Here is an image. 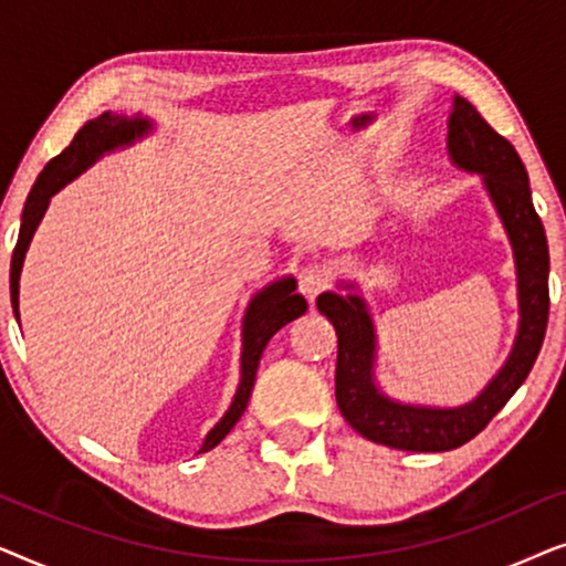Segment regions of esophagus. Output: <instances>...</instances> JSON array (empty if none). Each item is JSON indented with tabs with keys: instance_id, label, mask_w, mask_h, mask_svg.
Wrapping results in <instances>:
<instances>
[{
	"instance_id": "34e87169",
	"label": "esophagus",
	"mask_w": 566,
	"mask_h": 566,
	"mask_svg": "<svg viewBox=\"0 0 566 566\" xmlns=\"http://www.w3.org/2000/svg\"><path fill=\"white\" fill-rule=\"evenodd\" d=\"M329 285V270L324 265H306L298 273V291L304 293L308 301H314L319 293Z\"/></svg>"
}]
</instances>
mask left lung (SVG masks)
Here are the masks:
<instances>
[{
    "instance_id": "left-lung-1",
    "label": "left lung",
    "mask_w": 566,
    "mask_h": 566,
    "mask_svg": "<svg viewBox=\"0 0 566 566\" xmlns=\"http://www.w3.org/2000/svg\"><path fill=\"white\" fill-rule=\"evenodd\" d=\"M448 154L459 169L482 175L515 254L521 324L505 366L484 391L461 407L401 405L389 399L376 386V329L366 301L358 293L343 296L335 291L316 298V308L337 332L335 397L339 412L363 438L399 451H453L479 436L528 378L548 322L546 231L533 208L528 172L515 146L500 136L469 99L455 95L448 118ZM345 289L355 285L347 283Z\"/></svg>"
}]
</instances>
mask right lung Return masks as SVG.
<instances>
[{"mask_svg": "<svg viewBox=\"0 0 566 566\" xmlns=\"http://www.w3.org/2000/svg\"><path fill=\"white\" fill-rule=\"evenodd\" d=\"M151 130V120L146 118H126V115H113L103 113L95 120H87L80 128V134L74 136V142L66 146L59 157H53L30 190L22 208V223H20V237L12 252V265H10V296L14 316L20 322V273L22 262H25V252L33 239L38 223H41L45 208H49L51 198L64 188L66 182H72L74 177H80L84 169L103 157V154L118 149V146L134 144L136 138L146 136ZM306 312V298L296 293V281L293 277H281V281L270 283L262 289L258 296L250 301L242 324V378H239V389L234 394V401L227 409V415L216 422V428L208 432L203 446L198 453L211 451L213 446H219L223 438L229 436L231 428L239 422V417L244 415L247 401L252 397L254 376H258V366L262 358V350L270 343V337L285 324L296 319Z\"/></svg>", "mask_w": 566, "mask_h": 566, "instance_id": "obj_1", "label": "right lung"}]
</instances>
